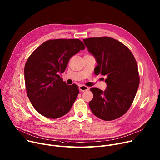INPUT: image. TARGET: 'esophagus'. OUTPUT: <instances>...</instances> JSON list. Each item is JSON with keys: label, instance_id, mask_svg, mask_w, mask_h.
I'll return each instance as SVG.
<instances>
[{"label": "esophagus", "instance_id": "1", "mask_svg": "<svg viewBox=\"0 0 160 160\" xmlns=\"http://www.w3.org/2000/svg\"><path fill=\"white\" fill-rule=\"evenodd\" d=\"M79 89L81 92H84V91L88 90L89 88L88 87H87V86H85V85H80Z\"/></svg>", "mask_w": 160, "mask_h": 160}]
</instances>
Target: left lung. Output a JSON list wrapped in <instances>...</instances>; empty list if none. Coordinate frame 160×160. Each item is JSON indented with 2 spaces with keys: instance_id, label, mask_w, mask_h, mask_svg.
I'll list each match as a JSON object with an SVG mask.
<instances>
[{
  "instance_id": "obj_1",
  "label": "left lung",
  "mask_w": 160,
  "mask_h": 160,
  "mask_svg": "<svg viewBox=\"0 0 160 160\" xmlns=\"http://www.w3.org/2000/svg\"><path fill=\"white\" fill-rule=\"evenodd\" d=\"M83 42L98 63L95 74L107 76L104 92L90 88L93 94L90 109L102 120H115L128 111L137 92L140 76L136 59L125 45L112 38H89Z\"/></svg>"
}]
</instances>
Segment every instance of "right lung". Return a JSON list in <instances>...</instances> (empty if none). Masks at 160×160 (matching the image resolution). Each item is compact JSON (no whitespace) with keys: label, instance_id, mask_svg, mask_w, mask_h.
<instances>
[{"label":"right lung","instance_id":"right-lung-1","mask_svg":"<svg viewBox=\"0 0 160 160\" xmlns=\"http://www.w3.org/2000/svg\"><path fill=\"white\" fill-rule=\"evenodd\" d=\"M84 48L78 39L49 40L28 58L24 68L27 95L42 115L58 118L70 111L79 87L67 84L59 73L64 72L71 57Z\"/></svg>","mask_w":160,"mask_h":160}]
</instances>
